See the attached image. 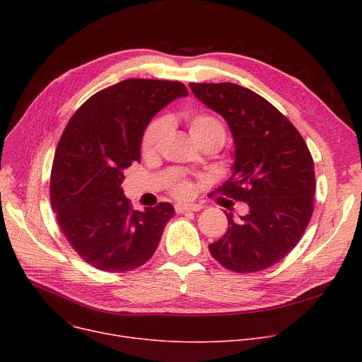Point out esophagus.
Masks as SVG:
<instances>
[{"instance_id":"esophagus-1","label":"esophagus","mask_w":362,"mask_h":362,"mask_svg":"<svg viewBox=\"0 0 362 362\" xmlns=\"http://www.w3.org/2000/svg\"><path fill=\"white\" fill-rule=\"evenodd\" d=\"M202 206L201 205H183V204H176L175 205V211L177 214H182V213H186V211H201Z\"/></svg>"}]
</instances>
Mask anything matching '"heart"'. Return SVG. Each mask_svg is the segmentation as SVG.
I'll return each mask as SVG.
<instances>
[{
	"mask_svg": "<svg viewBox=\"0 0 362 362\" xmlns=\"http://www.w3.org/2000/svg\"><path fill=\"white\" fill-rule=\"evenodd\" d=\"M186 123H187L189 133H191V136L194 138L195 142L208 136H218L224 141V136H226L224 126L216 116H213V114H206V112L189 114L186 117ZM168 127L170 124L165 117H157L148 124L142 136V152L146 157L158 154L168 133ZM168 191L171 195L179 199H189L194 197L195 187L192 182H189L186 179H176L168 185Z\"/></svg>",
	"mask_w": 362,
	"mask_h": 362,
	"instance_id": "1",
	"label": "heart"
}]
</instances>
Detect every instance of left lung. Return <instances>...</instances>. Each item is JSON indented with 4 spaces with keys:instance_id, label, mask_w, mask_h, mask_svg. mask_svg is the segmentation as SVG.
Returning a JSON list of instances; mask_svg holds the SVG:
<instances>
[{
    "instance_id": "obj_1",
    "label": "left lung",
    "mask_w": 362,
    "mask_h": 362,
    "mask_svg": "<svg viewBox=\"0 0 362 362\" xmlns=\"http://www.w3.org/2000/svg\"><path fill=\"white\" fill-rule=\"evenodd\" d=\"M195 97L217 111L235 139L233 175L216 192L246 202L250 213L233 220L208 248L235 273H255L286 257L314 211L315 173L298 129L261 95L236 83H191Z\"/></svg>"
}]
</instances>
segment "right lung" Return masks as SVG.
Returning <instances> with one entry per match:
<instances>
[{"mask_svg":"<svg viewBox=\"0 0 362 362\" xmlns=\"http://www.w3.org/2000/svg\"><path fill=\"white\" fill-rule=\"evenodd\" d=\"M186 95L177 81L126 79L93 93L69 120L55 149L49 198L63 235L92 267L124 273L154 255L173 205L133 210L122 182L124 170L141 161L151 117Z\"/></svg>","mask_w":362,"mask_h":362,"instance_id":"right-lung-1","label":"right lung"}]
</instances>
